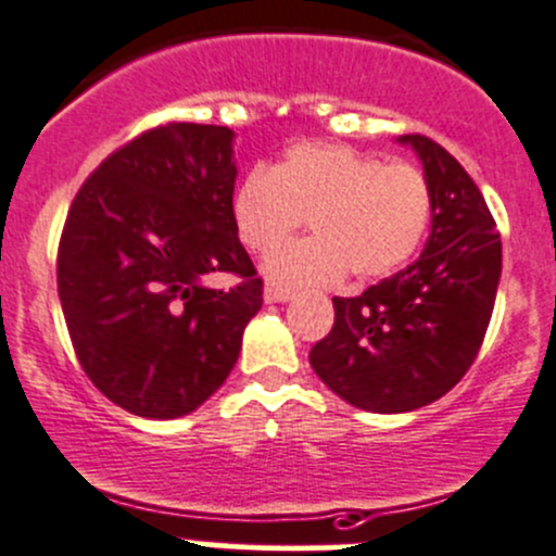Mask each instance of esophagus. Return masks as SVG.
<instances>
[{
  "label": "esophagus",
  "instance_id": "34e87169",
  "mask_svg": "<svg viewBox=\"0 0 556 556\" xmlns=\"http://www.w3.org/2000/svg\"><path fill=\"white\" fill-rule=\"evenodd\" d=\"M265 300H267V302H286V300H291V291L286 289V286L267 283V286H265Z\"/></svg>",
  "mask_w": 556,
  "mask_h": 556
}]
</instances>
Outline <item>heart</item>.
Returning <instances> with one entry per match:
<instances>
[{"label": "heart", "mask_w": 556, "mask_h": 556, "mask_svg": "<svg viewBox=\"0 0 556 556\" xmlns=\"http://www.w3.org/2000/svg\"><path fill=\"white\" fill-rule=\"evenodd\" d=\"M427 178L410 164H383L338 142H296L273 169H251L232 197L235 232L251 251H271L308 216L316 239L273 252L278 283H329L392 276L430 224Z\"/></svg>", "instance_id": "1"}]
</instances>
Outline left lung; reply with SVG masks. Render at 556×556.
Listing matches in <instances>:
<instances>
[{"instance_id": "1", "label": "left lung", "mask_w": 556, "mask_h": 556, "mask_svg": "<svg viewBox=\"0 0 556 556\" xmlns=\"http://www.w3.org/2000/svg\"><path fill=\"white\" fill-rule=\"evenodd\" d=\"M425 164L432 232L419 262L359 296H334V324L311 349L316 376L345 403L405 414L457 387L486 334L503 243L463 164L425 135H405Z\"/></svg>"}]
</instances>
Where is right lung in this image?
<instances>
[{"mask_svg": "<svg viewBox=\"0 0 556 556\" xmlns=\"http://www.w3.org/2000/svg\"><path fill=\"white\" fill-rule=\"evenodd\" d=\"M232 129L153 126L110 153L70 205L56 280L93 387L146 419L200 408L235 367L262 278L232 222ZM232 271V290L201 276Z\"/></svg>", "mask_w": 556, "mask_h": 556, "instance_id": "obj_1", "label": "right lung"}]
</instances>
